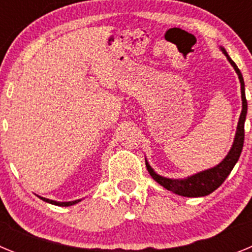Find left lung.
<instances>
[{"label": "left lung", "instance_id": "obj_1", "mask_svg": "<svg viewBox=\"0 0 252 252\" xmlns=\"http://www.w3.org/2000/svg\"><path fill=\"white\" fill-rule=\"evenodd\" d=\"M221 50L224 55H226L227 60L230 62L231 65L233 66L235 72L237 73L240 79V83H241V99H242V111L241 115H240L239 124H237V130H236L235 140H233V144L231 146L230 151L226 155L223 160H222L218 165L213 166L211 169H207V170L199 171L197 174H193L188 178H184V179H170V178L161 177V175L157 174L154 169L151 168L150 164L148 162V160L145 159L146 168L148 171L150 173V175L153 177V179L155 182L162 186L165 189L170 190V192L175 193L178 195H182V197H204V195L211 194L212 192H215L218 187L223 183L226 178L228 177V174L231 173V170L233 169L235 164L239 160L240 155H241L242 148H244V140H245V120H246V113H248V101H246V95H245V83L244 78H242L241 72L240 69L237 68V65L235 64L232 59L230 58V55L227 54V51L224 50V48L221 46Z\"/></svg>", "mask_w": 252, "mask_h": 252}]
</instances>
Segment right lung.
I'll return each instance as SVG.
<instances>
[{"instance_id":"obj_1","label":"right lung","mask_w":252,"mask_h":252,"mask_svg":"<svg viewBox=\"0 0 252 252\" xmlns=\"http://www.w3.org/2000/svg\"><path fill=\"white\" fill-rule=\"evenodd\" d=\"M40 199H43V201L48 202L50 204H54V206H60V207H68V206H73V204L78 203V202H81V199H78V201H72V202H57V201H53V199H48V198H44V197H40L37 195Z\"/></svg>"}]
</instances>
